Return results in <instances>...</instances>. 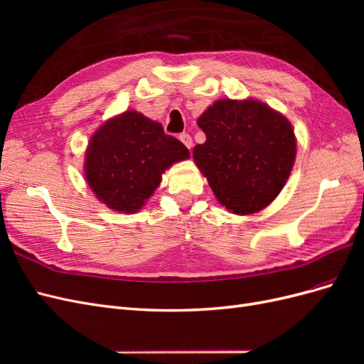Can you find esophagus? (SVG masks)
Returning a JSON list of instances; mask_svg holds the SVG:
<instances>
[{
	"label": "esophagus",
	"instance_id": "obj_1",
	"mask_svg": "<svg viewBox=\"0 0 364 364\" xmlns=\"http://www.w3.org/2000/svg\"><path fill=\"white\" fill-rule=\"evenodd\" d=\"M179 139L183 142L186 149H191V147H193V138H191L188 134H182V135L179 136Z\"/></svg>",
	"mask_w": 364,
	"mask_h": 364
}]
</instances>
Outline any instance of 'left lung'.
<instances>
[{
  "label": "left lung",
  "instance_id": "8db88e82",
  "mask_svg": "<svg viewBox=\"0 0 364 364\" xmlns=\"http://www.w3.org/2000/svg\"><path fill=\"white\" fill-rule=\"evenodd\" d=\"M197 124L206 141L193 158L218 202L234 214L266 208L287 182L296 158L290 121L255 100H218Z\"/></svg>",
  "mask_w": 364,
  "mask_h": 364
}]
</instances>
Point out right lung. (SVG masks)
Segmentation results:
<instances>
[{
    "label": "right lung",
    "instance_id": "right-lung-1",
    "mask_svg": "<svg viewBox=\"0 0 364 364\" xmlns=\"http://www.w3.org/2000/svg\"><path fill=\"white\" fill-rule=\"evenodd\" d=\"M188 156V149L156 121L127 111L106 121L91 138L85 178L103 203L130 214L155 193L171 164Z\"/></svg>",
    "mask_w": 364,
    "mask_h": 364
}]
</instances>
